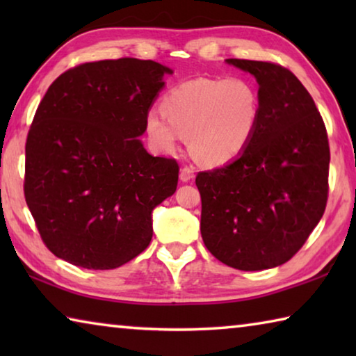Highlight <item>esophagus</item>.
I'll use <instances>...</instances> for the list:
<instances>
[{"label": "esophagus", "mask_w": 356, "mask_h": 356, "mask_svg": "<svg viewBox=\"0 0 356 356\" xmlns=\"http://www.w3.org/2000/svg\"><path fill=\"white\" fill-rule=\"evenodd\" d=\"M193 177H195V170L191 166H182V170H180V180L182 182H188Z\"/></svg>", "instance_id": "34e87169"}]
</instances>
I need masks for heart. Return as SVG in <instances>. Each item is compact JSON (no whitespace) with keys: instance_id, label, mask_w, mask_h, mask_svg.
<instances>
[{"instance_id":"obj_1","label":"heart","mask_w":356,"mask_h":356,"mask_svg":"<svg viewBox=\"0 0 356 356\" xmlns=\"http://www.w3.org/2000/svg\"><path fill=\"white\" fill-rule=\"evenodd\" d=\"M161 113L149 111L146 134L159 150L172 152L179 136L191 155L209 166L242 155L262 119L257 88L242 76L193 78L172 86L161 99Z\"/></svg>"}]
</instances>
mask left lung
Segmentation results:
<instances>
[{"mask_svg": "<svg viewBox=\"0 0 356 356\" xmlns=\"http://www.w3.org/2000/svg\"><path fill=\"white\" fill-rule=\"evenodd\" d=\"M256 76L262 119L232 163L201 171V236L232 268L256 272L292 259L327 207L330 146L311 94L291 70L226 59Z\"/></svg>", "mask_w": 356, "mask_h": 356, "instance_id": "1", "label": "left lung"}]
</instances>
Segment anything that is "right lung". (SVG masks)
<instances>
[{"label":"right lung","instance_id":"1","mask_svg":"<svg viewBox=\"0 0 356 356\" xmlns=\"http://www.w3.org/2000/svg\"><path fill=\"white\" fill-rule=\"evenodd\" d=\"M165 74L150 59L75 65L50 84L25 146L23 191L42 242L76 267L111 270L152 240V210L179 165L138 140Z\"/></svg>","mask_w":356,"mask_h":356}]
</instances>
